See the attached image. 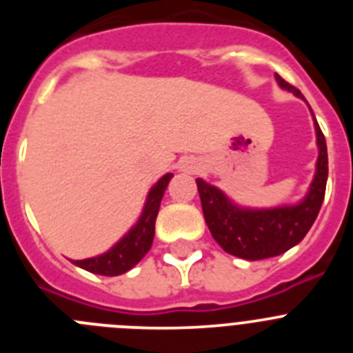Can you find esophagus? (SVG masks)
Masks as SVG:
<instances>
[{"label":"esophagus","mask_w":353,"mask_h":353,"mask_svg":"<svg viewBox=\"0 0 353 353\" xmlns=\"http://www.w3.org/2000/svg\"><path fill=\"white\" fill-rule=\"evenodd\" d=\"M194 164H191V162H187L185 166H183V171H187V173H191V171H194Z\"/></svg>","instance_id":"obj_1"}]
</instances>
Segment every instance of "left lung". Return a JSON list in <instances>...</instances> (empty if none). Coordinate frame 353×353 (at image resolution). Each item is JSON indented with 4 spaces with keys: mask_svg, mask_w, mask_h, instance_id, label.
<instances>
[{
    "mask_svg": "<svg viewBox=\"0 0 353 353\" xmlns=\"http://www.w3.org/2000/svg\"><path fill=\"white\" fill-rule=\"evenodd\" d=\"M276 79L279 86L304 99L293 84L286 83L281 76ZM313 113V111H311ZM316 141L320 154L316 162V174L302 203L295 207H279L270 210H248L233 205L217 187L196 180L201 198L205 221L215 242L226 252L244 260H263L279 256L293 245H297L310 232L325 198L329 159H327L325 136L314 120Z\"/></svg>",
    "mask_w": 353,
    "mask_h": 353,
    "instance_id": "8db88e82",
    "label": "left lung"
}]
</instances>
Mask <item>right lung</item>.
Masks as SVG:
<instances>
[{
	"label": "right lung",
	"instance_id": "right-lung-1",
	"mask_svg": "<svg viewBox=\"0 0 353 353\" xmlns=\"http://www.w3.org/2000/svg\"><path fill=\"white\" fill-rule=\"evenodd\" d=\"M173 174H164L150 191L146 205L143 208V214L136 226L127 233L123 239L114 245L111 251L105 254H101L97 258H88V260H77L74 265L81 269L88 270L93 274H101V276H120L138 265L143 260L146 252L152 248L155 235V219H157L159 207H161V199L164 196L168 183H170Z\"/></svg>",
	"mask_w": 353,
	"mask_h": 353
}]
</instances>
